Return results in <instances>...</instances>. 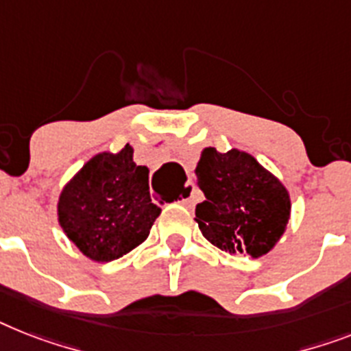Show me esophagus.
Listing matches in <instances>:
<instances>
[{
	"instance_id": "esophagus-1",
	"label": "esophagus",
	"mask_w": 351,
	"mask_h": 351,
	"mask_svg": "<svg viewBox=\"0 0 351 351\" xmlns=\"http://www.w3.org/2000/svg\"><path fill=\"white\" fill-rule=\"evenodd\" d=\"M193 192H195L193 182H186L184 188L181 190V199H179V202H181L182 206H186V208L193 206Z\"/></svg>"
}]
</instances>
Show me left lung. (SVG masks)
I'll list each match as a JSON object with an SVG mask.
<instances>
[{"label":"left lung","instance_id":"8db88e82","mask_svg":"<svg viewBox=\"0 0 351 351\" xmlns=\"http://www.w3.org/2000/svg\"><path fill=\"white\" fill-rule=\"evenodd\" d=\"M195 173L206 197L195 208L202 237L230 254L258 258L269 253L291 215L282 182L253 156L234 149L226 154L204 149Z\"/></svg>","mask_w":351,"mask_h":351}]
</instances>
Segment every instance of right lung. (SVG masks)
Returning a JSON list of instances; mask_svg holds the SVG:
<instances>
[{
    "mask_svg": "<svg viewBox=\"0 0 351 351\" xmlns=\"http://www.w3.org/2000/svg\"><path fill=\"white\" fill-rule=\"evenodd\" d=\"M161 213L149 192V169L118 154H98L66 184L59 222L69 240L95 262H112L143 242Z\"/></svg>",
    "mask_w": 351,
    "mask_h": 351,
    "instance_id": "right-lung-1",
    "label": "right lung"
}]
</instances>
